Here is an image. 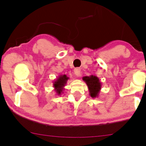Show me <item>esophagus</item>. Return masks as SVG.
<instances>
[{
	"label": "esophagus",
	"mask_w": 146,
	"mask_h": 146,
	"mask_svg": "<svg viewBox=\"0 0 146 146\" xmlns=\"http://www.w3.org/2000/svg\"><path fill=\"white\" fill-rule=\"evenodd\" d=\"M74 74L76 76L79 77L81 76V73H80V70L79 68H76L74 70Z\"/></svg>",
	"instance_id": "obj_1"
}]
</instances>
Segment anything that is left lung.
Returning a JSON list of instances; mask_svg holds the SVG:
<instances>
[{
    "label": "left lung",
    "mask_w": 146,
    "mask_h": 146,
    "mask_svg": "<svg viewBox=\"0 0 146 146\" xmlns=\"http://www.w3.org/2000/svg\"><path fill=\"white\" fill-rule=\"evenodd\" d=\"M82 79L88 86L90 96L92 98L98 97L102 86L99 78L96 76L91 75L90 76H84Z\"/></svg>",
    "instance_id": "1"
}]
</instances>
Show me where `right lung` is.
<instances>
[{"label": "right lung", "mask_w": 146, "mask_h": 146, "mask_svg": "<svg viewBox=\"0 0 146 146\" xmlns=\"http://www.w3.org/2000/svg\"><path fill=\"white\" fill-rule=\"evenodd\" d=\"M69 79L68 77L66 74L60 75L54 81L53 87L54 88V90L56 91L58 95H61L63 93L64 90V86L67 84V81Z\"/></svg>", "instance_id": "add662e5"}]
</instances>
